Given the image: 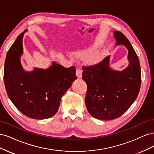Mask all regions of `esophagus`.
I'll return each mask as SVG.
<instances>
[{
  "label": "esophagus",
  "instance_id": "esophagus-1",
  "mask_svg": "<svg viewBox=\"0 0 154 154\" xmlns=\"http://www.w3.org/2000/svg\"><path fill=\"white\" fill-rule=\"evenodd\" d=\"M76 76L78 78H81L82 76V70L79 68V67H76Z\"/></svg>",
  "mask_w": 154,
  "mask_h": 154
}]
</instances>
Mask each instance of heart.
<instances>
[{"label":"heart","instance_id":"heart-1","mask_svg":"<svg viewBox=\"0 0 154 154\" xmlns=\"http://www.w3.org/2000/svg\"><path fill=\"white\" fill-rule=\"evenodd\" d=\"M80 55L82 57H85L88 55V53H82L81 54H80ZM97 59V58L95 57H94V59H93V60H94V61H96Z\"/></svg>","mask_w":154,"mask_h":154}]
</instances>
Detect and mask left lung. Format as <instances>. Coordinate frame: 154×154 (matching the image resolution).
<instances>
[{"label": "left lung", "instance_id": "8db88e82", "mask_svg": "<svg viewBox=\"0 0 154 154\" xmlns=\"http://www.w3.org/2000/svg\"><path fill=\"white\" fill-rule=\"evenodd\" d=\"M114 33L116 45H124L128 50V67L121 72L112 71L109 67V57L96 64L82 67V78L87 85V110L101 120L114 119L124 114L137 98L141 83L136 53L122 32L116 31Z\"/></svg>", "mask_w": 154, "mask_h": 154}]
</instances>
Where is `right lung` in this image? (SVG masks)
I'll return each instance as SVG.
<instances>
[{
  "label": "right lung",
  "mask_w": 154,
  "mask_h": 154,
  "mask_svg": "<svg viewBox=\"0 0 154 154\" xmlns=\"http://www.w3.org/2000/svg\"><path fill=\"white\" fill-rule=\"evenodd\" d=\"M24 32L18 36L7 53L4 81L9 98L27 117L44 119L58 110L60 100L76 80V68L64 67L53 63L46 70L35 69L24 72L20 62Z\"/></svg>",
  "instance_id": "obj_1"
}]
</instances>
